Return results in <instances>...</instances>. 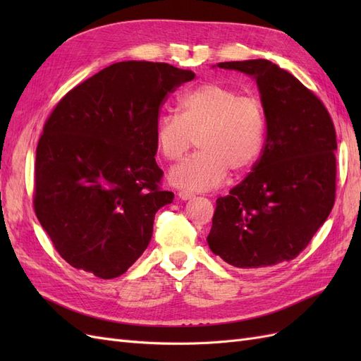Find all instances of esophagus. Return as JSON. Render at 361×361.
<instances>
[{
    "instance_id": "esophagus-1",
    "label": "esophagus",
    "mask_w": 361,
    "mask_h": 361,
    "mask_svg": "<svg viewBox=\"0 0 361 361\" xmlns=\"http://www.w3.org/2000/svg\"><path fill=\"white\" fill-rule=\"evenodd\" d=\"M178 195H179V199L183 200V202H187V200H190V199L194 197L192 192H187V191H180Z\"/></svg>"
}]
</instances>
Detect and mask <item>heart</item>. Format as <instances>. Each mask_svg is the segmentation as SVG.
Listing matches in <instances>:
<instances>
[{"label":"heart","instance_id":"1","mask_svg":"<svg viewBox=\"0 0 361 361\" xmlns=\"http://www.w3.org/2000/svg\"><path fill=\"white\" fill-rule=\"evenodd\" d=\"M195 138L199 152L169 173V182L182 191L199 192L221 185L227 170L244 173L257 161L265 141V113L255 97L216 82L185 92L178 116H161L155 141L162 157L174 161Z\"/></svg>","mask_w":361,"mask_h":361}]
</instances>
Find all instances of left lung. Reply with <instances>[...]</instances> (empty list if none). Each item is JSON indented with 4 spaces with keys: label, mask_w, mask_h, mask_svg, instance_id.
I'll use <instances>...</instances> for the list:
<instances>
[{
    "label": "left lung",
    "mask_w": 361,
    "mask_h": 361,
    "mask_svg": "<svg viewBox=\"0 0 361 361\" xmlns=\"http://www.w3.org/2000/svg\"><path fill=\"white\" fill-rule=\"evenodd\" d=\"M253 76L267 118L262 155L216 199L207 244L228 265L259 269L297 257L336 199V129L321 99L269 60L218 63Z\"/></svg>",
    "instance_id": "1"
}]
</instances>
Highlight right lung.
Segmentation results:
<instances>
[{
	"instance_id": "1",
	"label": "right lung",
	"mask_w": 361,
	"mask_h": 361,
	"mask_svg": "<svg viewBox=\"0 0 361 361\" xmlns=\"http://www.w3.org/2000/svg\"><path fill=\"white\" fill-rule=\"evenodd\" d=\"M195 73L167 63L120 61L54 108L36 150L35 212L76 269L114 279L143 255L162 191L155 128L167 94Z\"/></svg>"
}]
</instances>
